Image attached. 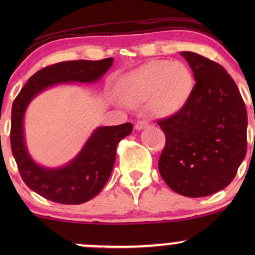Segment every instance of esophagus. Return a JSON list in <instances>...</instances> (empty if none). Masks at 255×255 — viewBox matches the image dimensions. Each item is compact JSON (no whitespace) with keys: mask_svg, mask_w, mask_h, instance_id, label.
<instances>
[{"mask_svg":"<svg viewBox=\"0 0 255 255\" xmlns=\"http://www.w3.org/2000/svg\"><path fill=\"white\" fill-rule=\"evenodd\" d=\"M146 127H148V124L146 121H137L135 124V129H137V130L144 129V128H146Z\"/></svg>","mask_w":255,"mask_h":255,"instance_id":"34e87169","label":"esophagus"}]
</instances>
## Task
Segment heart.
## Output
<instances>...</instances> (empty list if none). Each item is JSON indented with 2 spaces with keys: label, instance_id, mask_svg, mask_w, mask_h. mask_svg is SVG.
I'll return each instance as SVG.
<instances>
[{
  "label": "heart",
  "instance_id": "b5f03b06",
  "mask_svg": "<svg viewBox=\"0 0 255 255\" xmlns=\"http://www.w3.org/2000/svg\"><path fill=\"white\" fill-rule=\"evenodd\" d=\"M191 89L192 74L186 64L157 60L126 75L118 91L125 103L136 105L148 99L147 107L152 113L169 115L182 107Z\"/></svg>",
  "mask_w": 255,
  "mask_h": 255
}]
</instances>
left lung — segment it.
I'll list each match as a JSON object with an SVG mask.
<instances>
[{
	"mask_svg": "<svg viewBox=\"0 0 255 255\" xmlns=\"http://www.w3.org/2000/svg\"><path fill=\"white\" fill-rule=\"evenodd\" d=\"M195 85L183 107L158 121L165 146L160 176L189 198L211 195L235 177L247 152V110L235 81L215 61L182 51Z\"/></svg>",
	"mask_w": 255,
	"mask_h": 255,
	"instance_id": "8db88e82",
	"label": "left lung"
}]
</instances>
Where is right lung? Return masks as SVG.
I'll return each mask as SVG.
<instances>
[{
    "instance_id": "add662e5",
    "label": "right lung",
    "mask_w": 255,
    "mask_h": 255,
    "mask_svg": "<svg viewBox=\"0 0 255 255\" xmlns=\"http://www.w3.org/2000/svg\"><path fill=\"white\" fill-rule=\"evenodd\" d=\"M114 58L99 61H66L51 64L28 79L11 107L10 146L21 178L28 188L58 204L78 205L98 194L109 180L116 159V148L129 135L133 125L98 127L83 150L67 165L44 168L33 162L25 145L24 115L30 102L42 91L57 84L95 83L109 71Z\"/></svg>"
}]
</instances>
